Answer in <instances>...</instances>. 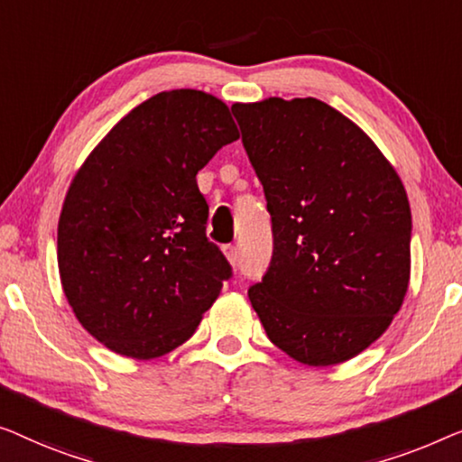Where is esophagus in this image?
I'll return each mask as SVG.
<instances>
[{
	"mask_svg": "<svg viewBox=\"0 0 462 462\" xmlns=\"http://www.w3.org/2000/svg\"><path fill=\"white\" fill-rule=\"evenodd\" d=\"M224 253H226V257H228V262L232 265L238 263V246H234V245L224 246Z\"/></svg>",
	"mask_w": 462,
	"mask_h": 462,
	"instance_id": "obj_1",
	"label": "esophagus"
}]
</instances>
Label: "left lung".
Returning <instances> with one entry per match:
<instances>
[{"instance_id":"obj_1","label":"left lung","mask_w":462,"mask_h":462,"mask_svg":"<svg viewBox=\"0 0 462 462\" xmlns=\"http://www.w3.org/2000/svg\"><path fill=\"white\" fill-rule=\"evenodd\" d=\"M263 186L274 251L249 289L265 335L291 358L330 366L364 352L411 281V205L362 129L316 98L234 104Z\"/></svg>"}]
</instances>
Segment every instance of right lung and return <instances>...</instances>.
<instances>
[{
	"label": "right lung",
	"mask_w": 462,
	"mask_h": 462,
	"mask_svg": "<svg viewBox=\"0 0 462 462\" xmlns=\"http://www.w3.org/2000/svg\"><path fill=\"white\" fill-rule=\"evenodd\" d=\"M234 140L216 96L161 92L123 116L70 181L58 222L62 289L115 354L151 360L181 346L232 276L207 238L197 173Z\"/></svg>",
	"instance_id": "1"
}]
</instances>
